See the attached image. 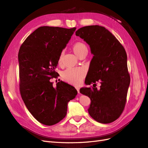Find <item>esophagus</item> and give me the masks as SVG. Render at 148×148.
Segmentation results:
<instances>
[{"label":"esophagus","mask_w":148,"mask_h":148,"mask_svg":"<svg viewBox=\"0 0 148 148\" xmlns=\"http://www.w3.org/2000/svg\"><path fill=\"white\" fill-rule=\"evenodd\" d=\"M76 89H77V91H78V93L79 94V89L78 88H77Z\"/></svg>","instance_id":"1"}]
</instances>
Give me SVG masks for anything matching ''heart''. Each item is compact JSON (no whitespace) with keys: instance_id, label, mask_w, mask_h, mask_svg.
Here are the masks:
<instances>
[{"instance_id":"b5f03b06","label":"heart","mask_w":148,"mask_h":148,"mask_svg":"<svg viewBox=\"0 0 148 148\" xmlns=\"http://www.w3.org/2000/svg\"><path fill=\"white\" fill-rule=\"evenodd\" d=\"M72 49L74 53L78 57L81 56L87 53L88 49L86 44L82 42H75L73 46ZM62 53H60L57 63L59 65H61L62 64ZM86 75L85 69L82 67H78L75 69H68L64 71L62 73V78L64 81L73 85H78L81 83L83 79Z\"/></svg>"}]
</instances>
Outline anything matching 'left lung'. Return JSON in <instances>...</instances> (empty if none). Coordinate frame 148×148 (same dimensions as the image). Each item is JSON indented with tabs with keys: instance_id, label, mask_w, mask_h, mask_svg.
Returning a JSON list of instances; mask_svg holds the SVG:
<instances>
[{
	"instance_id": "obj_1",
	"label": "left lung",
	"mask_w": 148,
	"mask_h": 148,
	"mask_svg": "<svg viewBox=\"0 0 148 148\" xmlns=\"http://www.w3.org/2000/svg\"><path fill=\"white\" fill-rule=\"evenodd\" d=\"M75 34L89 45L94 56L84 82L86 85L94 83L93 87L79 89L91 99L88 112L97 122H113L123 112L130 83L126 51L103 26H84ZM97 81L101 84L99 90L94 86Z\"/></svg>"
}]
</instances>
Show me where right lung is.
Wrapping results in <instances>:
<instances>
[{"label":"right lung","instance_id":"right-lung-1","mask_svg":"<svg viewBox=\"0 0 148 148\" xmlns=\"http://www.w3.org/2000/svg\"><path fill=\"white\" fill-rule=\"evenodd\" d=\"M76 28L67 29L41 26L21 44L18 52L20 91L25 106L39 122L49 125L59 123L66 115L68 102L77 91L60 81L53 86L52 78L58 59Z\"/></svg>","mask_w":148,"mask_h":148}]
</instances>
